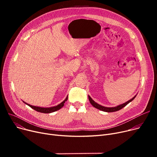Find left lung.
Here are the masks:
<instances>
[{"label": "left lung", "instance_id": "obj_1", "mask_svg": "<svg viewBox=\"0 0 157 157\" xmlns=\"http://www.w3.org/2000/svg\"><path fill=\"white\" fill-rule=\"evenodd\" d=\"M136 97V95H135L132 98H131V99H130L129 101H128L127 102H126L125 103L121 104L120 105H118L115 106V107H111V108H109V107H108H108H104L103 105H101L100 104H97L89 95H88V98H89V101H90V104H91L94 107V108H95L98 109H99L101 111H104V112L110 113V112H115V111H119V110L123 108H124L125 106H126L128 103H130V102L132 101Z\"/></svg>", "mask_w": 157, "mask_h": 157}]
</instances>
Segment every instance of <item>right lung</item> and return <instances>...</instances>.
<instances>
[{
    "instance_id": "right-lung-1",
    "label": "right lung",
    "mask_w": 157,
    "mask_h": 157,
    "mask_svg": "<svg viewBox=\"0 0 157 157\" xmlns=\"http://www.w3.org/2000/svg\"><path fill=\"white\" fill-rule=\"evenodd\" d=\"M67 98H68V96L66 97L65 99L63 102H62L60 104H58L57 105L53 106V107H50V108H42V107L34 106V105H32L30 104H27L25 102H24V101H23V102L25 104L30 106L31 108L36 110L37 112H40V113H53L55 111H56L58 110H59L60 109H61L62 107L64 105V103L65 102V101H67Z\"/></svg>"
}]
</instances>
